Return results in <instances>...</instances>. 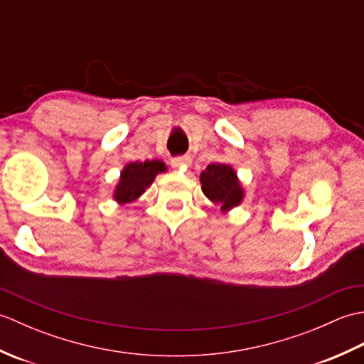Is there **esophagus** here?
Wrapping results in <instances>:
<instances>
[{
  "mask_svg": "<svg viewBox=\"0 0 364 364\" xmlns=\"http://www.w3.org/2000/svg\"><path fill=\"white\" fill-rule=\"evenodd\" d=\"M191 164H192L191 156H178V158L172 159V166L176 168H181V170L188 168Z\"/></svg>",
  "mask_w": 364,
  "mask_h": 364,
  "instance_id": "esophagus-1",
  "label": "esophagus"
}]
</instances>
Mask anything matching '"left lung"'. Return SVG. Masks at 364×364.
<instances>
[{
  "instance_id": "obj_1",
  "label": "left lung",
  "mask_w": 364,
  "mask_h": 364,
  "mask_svg": "<svg viewBox=\"0 0 364 364\" xmlns=\"http://www.w3.org/2000/svg\"><path fill=\"white\" fill-rule=\"evenodd\" d=\"M203 194L228 211L242 202L244 191L239 184L236 172L227 164H210L200 175Z\"/></svg>"
}]
</instances>
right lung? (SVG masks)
Wrapping results in <instances>:
<instances>
[{"label": "right lung", "instance_id": "obj_1", "mask_svg": "<svg viewBox=\"0 0 364 364\" xmlns=\"http://www.w3.org/2000/svg\"><path fill=\"white\" fill-rule=\"evenodd\" d=\"M159 172H166V166L162 161H145L131 162L122 170L120 181L115 188L114 198L119 203H129L142 196L145 189L153 183L154 176Z\"/></svg>", "mask_w": 364, "mask_h": 364}]
</instances>
